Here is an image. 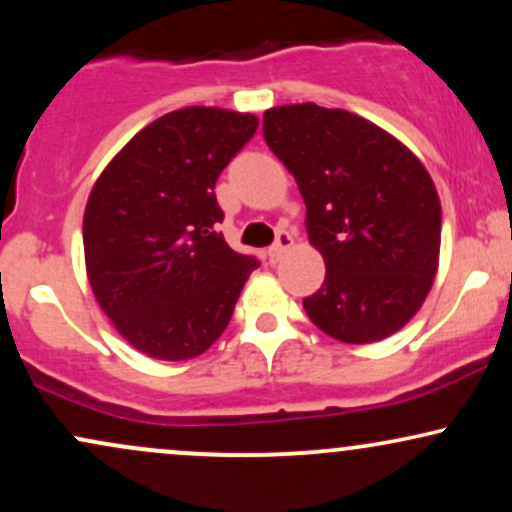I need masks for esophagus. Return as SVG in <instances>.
<instances>
[{"label":"esophagus","instance_id":"1","mask_svg":"<svg viewBox=\"0 0 512 512\" xmlns=\"http://www.w3.org/2000/svg\"><path fill=\"white\" fill-rule=\"evenodd\" d=\"M291 245H293V238H291V233H289V231H276V240H274V245H272V248L267 250L269 262H279L281 257H284V252L291 248Z\"/></svg>","mask_w":512,"mask_h":512}]
</instances>
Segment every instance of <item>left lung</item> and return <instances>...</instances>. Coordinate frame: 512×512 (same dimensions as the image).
Returning a JSON list of instances; mask_svg holds the SVG:
<instances>
[{
	"label": "left lung",
	"mask_w": 512,
	"mask_h": 512,
	"mask_svg": "<svg viewBox=\"0 0 512 512\" xmlns=\"http://www.w3.org/2000/svg\"><path fill=\"white\" fill-rule=\"evenodd\" d=\"M262 134L296 178L305 231L325 281L303 308L322 332L368 344L404 327L438 269L440 202L404 144L346 110L315 103L267 110Z\"/></svg>",
	"instance_id": "left-lung-1"
}]
</instances>
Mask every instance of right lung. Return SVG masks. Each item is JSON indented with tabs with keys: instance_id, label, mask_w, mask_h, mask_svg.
Here are the masks:
<instances>
[{
	"instance_id": "1",
	"label": "right lung",
	"mask_w": 512,
	"mask_h": 512,
	"mask_svg": "<svg viewBox=\"0 0 512 512\" xmlns=\"http://www.w3.org/2000/svg\"><path fill=\"white\" fill-rule=\"evenodd\" d=\"M255 129V115L175 110L144 127L93 185L88 281L117 332L146 356L185 361L207 351L260 267L228 248L214 192Z\"/></svg>"
}]
</instances>
